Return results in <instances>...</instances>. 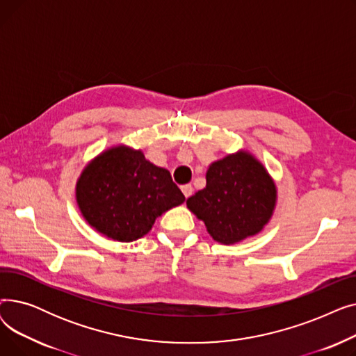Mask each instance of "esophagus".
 Wrapping results in <instances>:
<instances>
[{"label":"esophagus","mask_w":356,"mask_h":356,"mask_svg":"<svg viewBox=\"0 0 356 356\" xmlns=\"http://www.w3.org/2000/svg\"><path fill=\"white\" fill-rule=\"evenodd\" d=\"M181 192H183V195H184L186 199H188L189 196H192V193H193L192 184H183V186H181Z\"/></svg>","instance_id":"obj_1"}]
</instances>
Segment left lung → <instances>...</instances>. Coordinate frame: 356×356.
I'll list each match as a JSON object with an SVG mask.
<instances>
[{
    "label": "left lung",
    "mask_w": 356,
    "mask_h": 356,
    "mask_svg": "<svg viewBox=\"0 0 356 356\" xmlns=\"http://www.w3.org/2000/svg\"><path fill=\"white\" fill-rule=\"evenodd\" d=\"M186 204L216 242L232 245L264 229L275 209L277 186L264 164L242 148L211 163L207 188Z\"/></svg>",
    "instance_id": "8db88e82"
}]
</instances>
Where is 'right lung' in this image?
Listing matches in <instances>:
<instances>
[{"mask_svg": "<svg viewBox=\"0 0 356 356\" xmlns=\"http://www.w3.org/2000/svg\"><path fill=\"white\" fill-rule=\"evenodd\" d=\"M183 202L170 172L125 144L112 145L92 159L76 181V203L85 220L120 242L143 238L159 216Z\"/></svg>", "mask_w": 356, "mask_h": 356, "instance_id": "1", "label": "right lung"}]
</instances>
